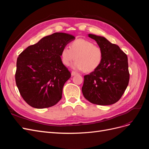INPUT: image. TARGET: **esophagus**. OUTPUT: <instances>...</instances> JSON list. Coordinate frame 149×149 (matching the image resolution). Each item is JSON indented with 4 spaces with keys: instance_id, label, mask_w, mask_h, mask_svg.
<instances>
[{
    "instance_id": "1",
    "label": "esophagus",
    "mask_w": 149,
    "mask_h": 149,
    "mask_svg": "<svg viewBox=\"0 0 149 149\" xmlns=\"http://www.w3.org/2000/svg\"><path fill=\"white\" fill-rule=\"evenodd\" d=\"M76 74H77V73H76V72H74V71H72V72H71V76H74V75H76Z\"/></svg>"
}]
</instances>
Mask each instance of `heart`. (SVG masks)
Returning <instances> with one entry per match:
<instances>
[{
    "label": "heart",
    "instance_id": "heart-1",
    "mask_svg": "<svg viewBox=\"0 0 149 149\" xmlns=\"http://www.w3.org/2000/svg\"><path fill=\"white\" fill-rule=\"evenodd\" d=\"M60 57L62 63L69 66L74 58L73 68L87 73L95 71L100 66L103 58L102 49L88 40L79 38L70 43V48H63Z\"/></svg>",
    "mask_w": 149,
    "mask_h": 149
}]
</instances>
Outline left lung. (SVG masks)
<instances>
[{"label":"left lung","mask_w":149,"mask_h":149,"mask_svg":"<svg viewBox=\"0 0 149 149\" xmlns=\"http://www.w3.org/2000/svg\"><path fill=\"white\" fill-rule=\"evenodd\" d=\"M88 37L102 49L103 58L95 71L84 76L83 96L94 104H113L120 100L129 84L127 56L105 37L94 34H88Z\"/></svg>","instance_id":"obj_1"}]
</instances>
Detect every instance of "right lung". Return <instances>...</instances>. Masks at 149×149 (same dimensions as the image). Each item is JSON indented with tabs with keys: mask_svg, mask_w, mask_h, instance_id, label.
Wrapping results in <instances>:
<instances>
[{
	"mask_svg": "<svg viewBox=\"0 0 149 149\" xmlns=\"http://www.w3.org/2000/svg\"><path fill=\"white\" fill-rule=\"evenodd\" d=\"M74 39L72 35L56 32L44 37L20 54L15 81L29 105L43 109L60 101L63 88L71 77L70 72L62 63L60 53Z\"/></svg>",
	"mask_w": 149,
	"mask_h": 149,
	"instance_id": "add662e5",
	"label": "right lung"
}]
</instances>
